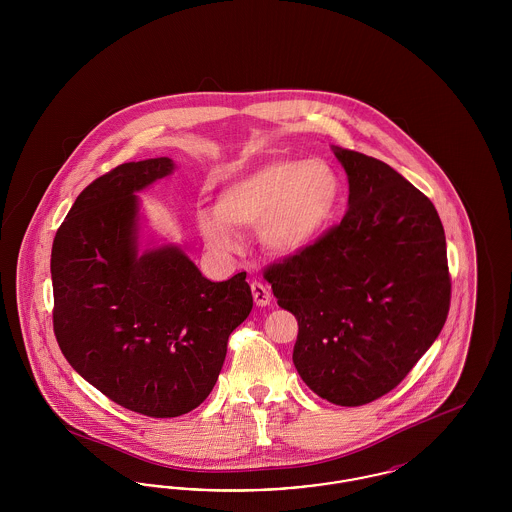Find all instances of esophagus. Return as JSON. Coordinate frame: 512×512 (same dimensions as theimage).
<instances>
[{"label":"esophagus","mask_w":512,"mask_h":512,"mask_svg":"<svg viewBox=\"0 0 512 512\" xmlns=\"http://www.w3.org/2000/svg\"><path fill=\"white\" fill-rule=\"evenodd\" d=\"M251 293H253V299L259 307H265L270 301H272V293L268 290V286L261 284V282H253L251 284Z\"/></svg>","instance_id":"1"}]
</instances>
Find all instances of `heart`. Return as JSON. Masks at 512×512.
I'll list each match as a JSON object with an SVG mask.
<instances>
[{"label": "heart", "mask_w": 512, "mask_h": 512, "mask_svg": "<svg viewBox=\"0 0 512 512\" xmlns=\"http://www.w3.org/2000/svg\"><path fill=\"white\" fill-rule=\"evenodd\" d=\"M340 176L322 159L280 157L224 186L219 207L197 213L205 244L238 249V230H257L274 253H295L328 230L340 207Z\"/></svg>", "instance_id": "obj_1"}]
</instances>
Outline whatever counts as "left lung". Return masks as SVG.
Listing matches in <instances>:
<instances>
[{
    "label": "left lung",
    "instance_id": "obj_1",
    "mask_svg": "<svg viewBox=\"0 0 512 512\" xmlns=\"http://www.w3.org/2000/svg\"><path fill=\"white\" fill-rule=\"evenodd\" d=\"M336 155L349 180L345 217L263 276L297 318L303 382L359 407L399 386L438 338L451 274L432 201L384 161L340 147Z\"/></svg>",
    "mask_w": 512,
    "mask_h": 512
}]
</instances>
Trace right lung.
I'll return each mask as SVG.
<instances>
[{
  "mask_svg": "<svg viewBox=\"0 0 512 512\" xmlns=\"http://www.w3.org/2000/svg\"><path fill=\"white\" fill-rule=\"evenodd\" d=\"M169 157L124 163L76 197L51 249L53 332L74 370L128 411L172 418L217 384L228 336L253 307L245 272L211 282L176 247L138 257L134 192Z\"/></svg>",
  "mask_w": 512,
  "mask_h": 512,
  "instance_id": "add662e5",
  "label": "right lung"
}]
</instances>
